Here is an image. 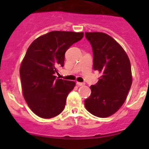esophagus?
Returning a JSON list of instances; mask_svg holds the SVG:
<instances>
[{
  "label": "esophagus",
  "instance_id": "esophagus-1",
  "mask_svg": "<svg viewBox=\"0 0 149 149\" xmlns=\"http://www.w3.org/2000/svg\"><path fill=\"white\" fill-rule=\"evenodd\" d=\"M76 84L79 86H84L85 85V83H81V82H76Z\"/></svg>",
  "mask_w": 149,
  "mask_h": 149
}]
</instances>
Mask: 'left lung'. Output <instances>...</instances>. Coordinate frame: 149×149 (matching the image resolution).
I'll list each match as a JSON object with an SVG mask.
<instances>
[{
  "label": "left lung",
  "instance_id": "obj_1",
  "mask_svg": "<svg viewBox=\"0 0 149 149\" xmlns=\"http://www.w3.org/2000/svg\"><path fill=\"white\" fill-rule=\"evenodd\" d=\"M92 47L94 70L102 73L98 82L91 86V94L85 100L86 109L99 118L117 112L125 102L132 84L131 65L123 48L108 34L86 32Z\"/></svg>",
  "mask_w": 149,
  "mask_h": 149
}]
</instances>
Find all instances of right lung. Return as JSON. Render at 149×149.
<instances>
[{
  "instance_id": "obj_1",
  "label": "right lung",
  "mask_w": 149,
  "mask_h": 149,
  "mask_svg": "<svg viewBox=\"0 0 149 149\" xmlns=\"http://www.w3.org/2000/svg\"><path fill=\"white\" fill-rule=\"evenodd\" d=\"M83 37L84 32L52 31L29 47L21 64L20 77L24 100L37 116L54 118L65 108L76 83L54 75L58 67L64 65L66 50Z\"/></svg>"
}]
</instances>
